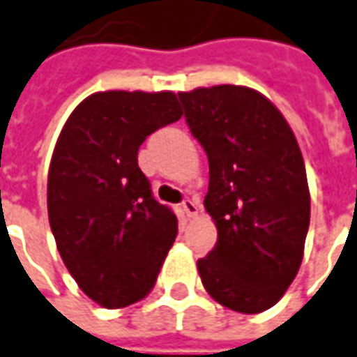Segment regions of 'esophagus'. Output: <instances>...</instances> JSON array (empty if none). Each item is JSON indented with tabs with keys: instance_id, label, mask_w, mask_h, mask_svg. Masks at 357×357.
<instances>
[{
	"instance_id": "esophagus-1",
	"label": "esophagus",
	"mask_w": 357,
	"mask_h": 357,
	"mask_svg": "<svg viewBox=\"0 0 357 357\" xmlns=\"http://www.w3.org/2000/svg\"><path fill=\"white\" fill-rule=\"evenodd\" d=\"M181 208H183V212H185L187 218H195V215H199V204L191 199H185L181 202Z\"/></svg>"
}]
</instances>
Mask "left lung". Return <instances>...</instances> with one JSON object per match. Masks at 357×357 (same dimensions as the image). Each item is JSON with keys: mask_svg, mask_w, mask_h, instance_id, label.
Returning <instances> with one entry per match:
<instances>
[{"mask_svg": "<svg viewBox=\"0 0 357 357\" xmlns=\"http://www.w3.org/2000/svg\"><path fill=\"white\" fill-rule=\"evenodd\" d=\"M191 134L208 155L204 208L218 242L199 259L219 305L259 314L299 273L310 223V192L295 134L261 92L218 84L178 94Z\"/></svg>", "mask_w": 357, "mask_h": 357, "instance_id": "obj_1", "label": "left lung"}]
</instances>
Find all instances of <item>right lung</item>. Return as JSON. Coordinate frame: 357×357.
Segmentation results:
<instances>
[{
	"label": "right lung",
	"mask_w": 357,
	"mask_h": 357,
	"mask_svg": "<svg viewBox=\"0 0 357 357\" xmlns=\"http://www.w3.org/2000/svg\"><path fill=\"white\" fill-rule=\"evenodd\" d=\"M183 115L174 92H96L58 136L47 183L49 223L77 286L104 308L151 291L178 234L139 170L138 149Z\"/></svg>",
	"instance_id": "right-lung-1"
}]
</instances>
